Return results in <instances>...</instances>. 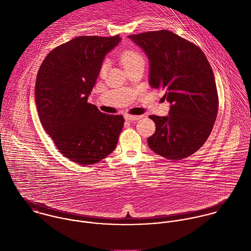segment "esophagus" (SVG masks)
Here are the masks:
<instances>
[{
  "instance_id": "34e87169",
  "label": "esophagus",
  "mask_w": 251,
  "mask_h": 251,
  "mask_svg": "<svg viewBox=\"0 0 251 251\" xmlns=\"http://www.w3.org/2000/svg\"><path fill=\"white\" fill-rule=\"evenodd\" d=\"M143 116H134V115H129V114H126L125 115V119L126 121H137V120H140Z\"/></svg>"
}]
</instances>
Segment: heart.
Masks as SVG:
<instances>
[{"instance_id":"heart-1","label":"heart","mask_w":251,"mask_h":251,"mask_svg":"<svg viewBox=\"0 0 251 251\" xmlns=\"http://www.w3.org/2000/svg\"><path fill=\"white\" fill-rule=\"evenodd\" d=\"M121 61L126 70L129 68H132L136 65H139V64H145L143 55L133 49H127V50L124 51L121 55ZM109 65H110V63L107 59L101 63L100 69V72L101 75L106 73L109 69Z\"/></svg>"}]
</instances>
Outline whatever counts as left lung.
<instances>
[{"label":"left lung","instance_id":"8db88e82","mask_svg":"<svg viewBox=\"0 0 251 251\" xmlns=\"http://www.w3.org/2000/svg\"><path fill=\"white\" fill-rule=\"evenodd\" d=\"M128 37L149 58L150 86L164 90L163 98L171 104L168 116H150L155 132L148 145L167 159H183L207 141L217 116L218 96L210 63L198 46L167 30Z\"/></svg>","mask_w":251,"mask_h":251}]
</instances>
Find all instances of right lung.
<instances>
[{
    "mask_svg": "<svg viewBox=\"0 0 251 251\" xmlns=\"http://www.w3.org/2000/svg\"><path fill=\"white\" fill-rule=\"evenodd\" d=\"M121 37L77 36L54 48L36 76V108L40 123L57 149L81 165L95 164L116 148L125 119L108 115L88 97L104 57Z\"/></svg>",
    "mask_w": 251,
    "mask_h": 251,
    "instance_id": "obj_1",
    "label": "right lung"
}]
</instances>
